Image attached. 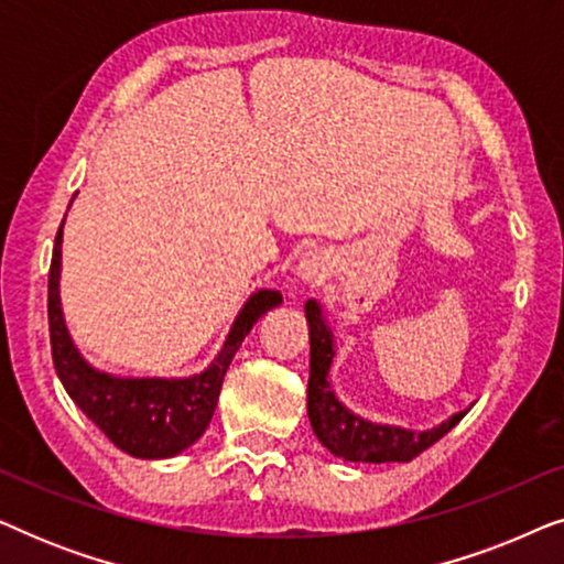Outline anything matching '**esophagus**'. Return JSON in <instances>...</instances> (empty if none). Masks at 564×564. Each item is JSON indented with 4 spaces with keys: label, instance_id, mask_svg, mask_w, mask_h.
<instances>
[{
    "label": "esophagus",
    "instance_id": "34e87169",
    "mask_svg": "<svg viewBox=\"0 0 564 564\" xmlns=\"http://www.w3.org/2000/svg\"><path fill=\"white\" fill-rule=\"evenodd\" d=\"M297 276L307 284H318L328 276V259L321 251H307L297 261Z\"/></svg>",
    "mask_w": 564,
    "mask_h": 564
}]
</instances>
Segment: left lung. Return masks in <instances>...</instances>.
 Instances as JSON below:
<instances>
[{"label": "left lung", "instance_id": "8db88e82", "mask_svg": "<svg viewBox=\"0 0 564 564\" xmlns=\"http://www.w3.org/2000/svg\"><path fill=\"white\" fill-rule=\"evenodd\" d=\"M307 336H311V380H307V419L318 442L344 462H408L415 454L429 449L444 434L465 419L469 408L452 413L436 426L413 431L392 423H377L354 413L336 395L330 382V369L336 359V334L326 318V311L318 300L305 303Z\"/></svg>", "mask_w": 564, "mask_h": 564}]
</instances>
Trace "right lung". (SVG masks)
Instances as JSON below:
<instances>
[{
	"label": "right lung",
	"mask_w": 564,
	"mask_h": 564,
	"mask_svg": "<svg viewBox=\"0 0 564 564\" xmlns=\"http://www.w3.org/2000/svg\"><path fill=\"white\" fill-rule=\"evenodd\" d=\"M72 207V205H68ZM66 223V218H64ZM64 223L53 246L48 274V326L53 365L68 398L82 413L130 457L166 459L187 449L205 434L218 405L223 377L238 346L261 315L282 303L280 290L251 292L230 323L220 351L210 365L189 377H120L89 365L68 334L61 307V246Z\"/></svg>",
	"instance_id": "1"
}]
</instances>
